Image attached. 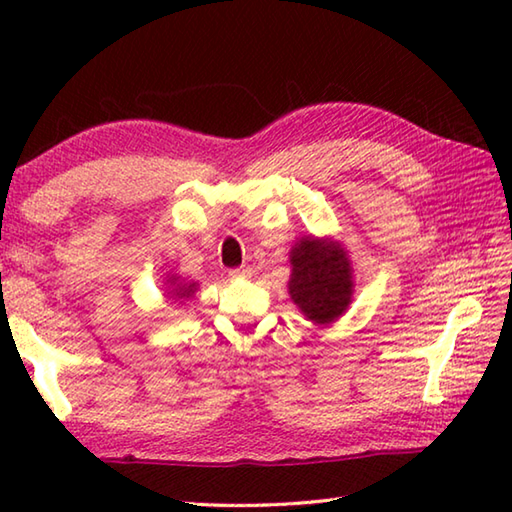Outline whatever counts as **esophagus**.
Wrapping results in <instances>:
<instances>
[{
    "mask_svg": "<svg viewBox=\"0 0 512 512\" xmlns=\"http://www.w3.org/2000/svg\"><path fill=\"white\" fill-rule=\"evenodd\" d=\"M228 275H231L233 279H248L250 275H253V270H250L248 266H242V268H233Z\"/></svg>",
    "mask_w": 512,
    "mask_h": 512,
    "instance_id": "1",
    "label": "esophagus"
}]
</instances>
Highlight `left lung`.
<instances>
[{
    "label": "left lung",
    "mask_w": 512,
    "mask_h": 512,
    "mask_svg": "<svg viewBox=\"0 0 512 512\" xmlns=\"http://www.w3.org/2000/svg\"><path fill=\"white\" fill-rule=\"evenodd\" d=\"M288 295L303 317L328 325L343 317L354 299V270L341 242L332 237H301L290 248Z\"/></svg>",
    "instance_id": "left-lung-1"
}]
</instances>
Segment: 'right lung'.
I'll return each instance as SVG.
<instances>
[{"instance_id":"right-lung-1","label":"right lung","mask_w":512,"mask_h":512,"mask_svg":"<svg viewBox=\"0 0 512 512\" xmlns=\"http://www.w3.org/2000/svg\"><path fill=\"white\" fill-rule=\"evenodd\" d=\"M200 288L198 281H189V279H182L180 275H167L165 277V292H167V299L171 303H182L187 301L195 295V290Z\"/></svg>"}]
</instances>
